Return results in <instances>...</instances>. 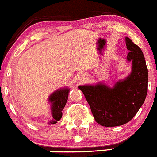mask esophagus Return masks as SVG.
Instances as JSON below:
<instances>
[{"mask_svg":"<svg viewBox=\"0 0 157 157\" xmlns=\"http://www.w3.org/2000/svg\"><path fill=\"white\" fill-rule=\"evenodd\" d=\"M77 80H78L79 83H83L86 80V77L84 75H80L77 79Z\"/></svg>","mask_w":157,"mask_h":157,"instance_id":"1","label":"esophagus"}]
</instances>
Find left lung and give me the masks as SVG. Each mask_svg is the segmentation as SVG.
<instances>
[{"label":"left lung","mask_w":157,"mask_h":157,"mask_svg":"<svg viewBox=\"0 0 157 157\" xmlns=\"http://www.w3.org/2000/svg\"><path fill=\"white\" fill-rule=\"evenodd\" d=\"M129 51L127 61L132 63L128 77L112 87L99 82L95 85L79 86L91 109L95 121L102 126L125 125L133 118L144 103L148 90V69L141 49L125 38Z\"/></svg>","instance_id":"obj_1"}]
</instances>
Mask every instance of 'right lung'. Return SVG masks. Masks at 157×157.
Here are the masks:
<instances>
[{"instance_id": "obj_1", "label": "right lung", "mask_w": 157, "mask_h": 157, "mask_svg": "<svg viewBox=\"0 0 157 157\" xmlns=\"http://www.w3.org/2000/svg\"><path fill=\"white\" fill-rule=\"evenodd\" d=\"M70 89L68 87L58 89L49 97L48 101L51 104V114L52 119L49 121V125H54L61 119L63 109L67 104Z\"/></svg>"}]
</instances>
